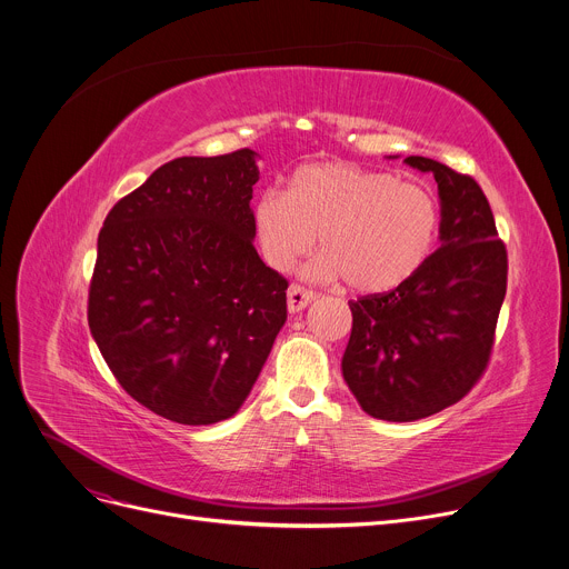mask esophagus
Masks as SVG:
<instances>
[{"label": "esophagus", "mask_w": 569, "mask_h": 569, "mask_svg": "<svg viewBox=\"0 0 569 569\" xmlns=\"http://www.w3.org/2000/svg\"><path fill=\"white\" fill-rule=\"evenodd\" d=\"M313 299H316V292H313V290H308V288H303V286L292 283V286L288 288V311H290V313H299L301 308H306Z\"/></svg>", "instance_id": "34e87169"}]
</instances>
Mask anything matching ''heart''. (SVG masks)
<instances>
[{"label":"heart","instance_id":"heart-1","mask_svg":"<svg viewBox=\"0 0 569 569\" xmlns=\"http://www.w3.org/2000/svg\"><path fill=\"white\" fill-rule=\"evenodd\" d=\"M253 229L270 268L286 272L316 244L308 266L320 281L345 279L356 292H386L416 274L440 231V203L420 183L347 161L308 163L288 190L253 203Z\"/></svg>","mask_w":569,"mask_h":569}]
</instances>
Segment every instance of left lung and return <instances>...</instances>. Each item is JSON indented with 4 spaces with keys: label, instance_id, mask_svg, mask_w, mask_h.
Segmentation results:
<instances>
[{
    "label": "left lung",
    "instance_id": "1",
    "mask_svg": "<svg viewBox=\"0 0 569 569\" xmlns=\"http://www.w3.org/2000/svg\"><path fill=\"white\" fill-rule=\"evenodd\" d=\"M440 247L408 281L349 301L342 377L368 416L412 422L468 395L488 368L506 297L508 256L481 186L433 159Z\"/></svg>",
    "mask_w": 569,
    "mask_h": 569
}]
</instances>
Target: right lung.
Returning <instances> with one entry per match:
<instances>
[{
  "label": "right lung",
  "instance_id": "obj_1",
  "mask_svg": "<svg viewBox=\"0 0 569 569\" xmlns=\"http://www.w3.org/2000/svg\"><path fill=\"white\" fill-rule=\"evenodd\" d=\"M256 181L251 149L181 157L99 231L90 333L118 383L166 420L236 416L286 322L288 281L253 247Z\"/></svg>",
  "mask_w": 569,
  "mask_h": 569
}]
</instances>
